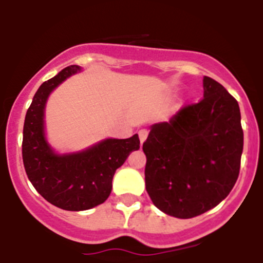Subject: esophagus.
<instances>
[{
	"label": "esophagus",
	"instance_id": "esophagus-1",
	"mask_svg": "<svg viewBox=\"0 0 263 263\" xmlns=\"http://www.w3.org/2000/svg\"><path fill=\"white\" fill-rule=\"evenodd\" d=\"M147 136H148V131L145 128H143L139 131V139H140L141 143H144L145 139H147Z\"/></svg>",
	"mask_w": 263,
	"mask_h": 263
}]
</instances>
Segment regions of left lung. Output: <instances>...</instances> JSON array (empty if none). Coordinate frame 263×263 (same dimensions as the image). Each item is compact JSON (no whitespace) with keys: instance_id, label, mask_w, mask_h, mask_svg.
Listing matches in <instances>:
<instances>
[{"instance_id":"left-lung-1","label":"left lung","mask_w":263,"mask_h":263,"mask_svg":"<svg viewBox=\"0 0 263 263\" xmlns=\"http://www.w3.org/2000/svg\"><path fill=\"white\" fill-rule=\"evenodd\" d=\"M204 98L155 124L143 144L145 189L160 211L200 216L229 195L243 148L241 112L222 84L204 77Z\"/></svg>"}]
</instances>
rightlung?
Instances as JSON below:
<instances>
[{"label":"right lung","mask_w":263,"mask_h":263,"mask_svg":"<svg viewBox=\"0 0 263 263\" xmlns=\"http://www.w3.org/2000/svg\"><path fill=\"white\" fill-rule=\"evenodd\" d=\"M79 71L68 66L35 92L25 116L22 159L26 175L36 192L50 204L65 211H86L103 204L112 189L115 171L129 152L140 148L138 135L106 139L79 154L55 155L45 140L43 111L47 97L66 78Z\"/></svg>","instance_id":"right-lung-1"}]
</instances>
